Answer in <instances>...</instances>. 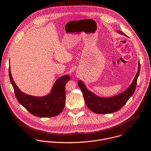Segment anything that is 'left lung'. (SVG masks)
I'll use <instances>...</instances> for the list:
<instances>
[{"mask_svg": "<svg viewBox=\"0 0 151 151\" xmlns=\"http://www.w3.org/2000/svg\"><path fill=\"white\" fill-rule=\"evenodd\" d=\"M118 32L122 34L121 32ZM138 71L128 88L122 93L111 98H101L91 92L89 91L85 87L83 83L79 80L78 85L80 88L84 101L88 108L96 114H109L119 111L127 103L130 97L133 95L137 84V80L139 74L141 64L139 61Z\"/></svg>", "mask_w": 151, "mask_h": 151, "instance_id": "1", "label": "left lung"}]
</instances>
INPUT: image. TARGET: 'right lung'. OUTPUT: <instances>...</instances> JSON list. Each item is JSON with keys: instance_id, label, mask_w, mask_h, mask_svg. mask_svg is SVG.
I'll return each mask as SVG.
<instances>
[{"instance_id": "1", "label": "right lung", "mask_w": 151, "mask_h": 151, "mask_svg": "<svg viewBox=\"0 0 151 151\" xmlns=\"http://www.w3.org/2000/svg\"><path fill=\"white\" fill-rule=\"evenodd\" d=\"M9 74L17 100L32 115L48 118L55 116L61 112L65 102V86L70 80V76L66 75L59 78L54 83L50 94L39 97L27 95L19 89L12 78L10 67Z\"/></svg>"}]
</instances>
